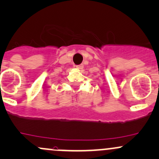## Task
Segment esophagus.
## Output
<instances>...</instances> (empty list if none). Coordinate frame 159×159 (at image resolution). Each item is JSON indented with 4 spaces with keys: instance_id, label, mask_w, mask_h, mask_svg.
I'll use <instances>...</instances> for the list:
<instances>
[{
    "instance_id": "1",
    "label": "esophagus",
    "mask_w": 159,
    "mask_h": 159,
    "mask_svg": "<svg viewBox=\"0 0 159 159\" xmlns=\"http://www.w3.org/2000/svg\"><path fill=\"white\" fill-rule=\"evenodd\" d=\"M75 68L76 69H79V70H81V69H83L84 66L83 65H78V66H75Z\"/></svg>"
}]
</instances>
